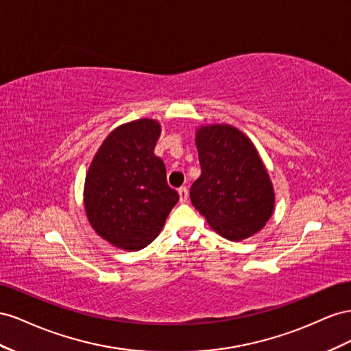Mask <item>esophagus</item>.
I'll use <instances>...</instances> for the list:
<instances>
[{"mask_svg":"<svg viewBox=\"0 0 351 351\" xmlns=\"http://www.w3.org/2000/svg\"><path fill=\"white\" fill-rule=\"evenodd\" d=\"M178 194H179V202L186 203V199H188V189H186V186L179 188L178 189Z\"/></svg>","mask_w":351,"mask_h":351,"instance_id":"1","label":"esophagus"}]
</instances>
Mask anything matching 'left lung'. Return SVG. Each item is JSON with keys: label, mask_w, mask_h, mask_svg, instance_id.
Instances as JSON below:
<instances>
[{"label": "left lung", "mask_w": 351, "mask_h": 351, "mask_svg": "<svg viewBox=\"0 0 351 351\" xmlns=\"http://www.w3.org/2000/svg\"><path fill=\"white\" fill-rule=\"evenodd\" d=\"M202 175L189 189L193 206L229 241L257 234L275 210V191L257 148L239 129L203 125L195 131Z\"/></svg>", "instance_id": "8db88e82"}]
</instances>
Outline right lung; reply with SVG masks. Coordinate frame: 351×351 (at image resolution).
I'll return each mask as SVG.
<instances>
[{"label":"right lung","instance_id":"obj_1","mask_svg":"<svg viewBox=\"0 0 351 351\" xmlns=\"http://www.w3.org/2000/svg\"><path fill=\"white\" fill-rule=\"evenodd\" d=\"M162 126L138 119L117 126L99 145L84 186L89 225L117 248L136 252L162 231L179 194L154 154Z\"/></svg>","mask_w":351,"mask_h":351}]
</instances>
